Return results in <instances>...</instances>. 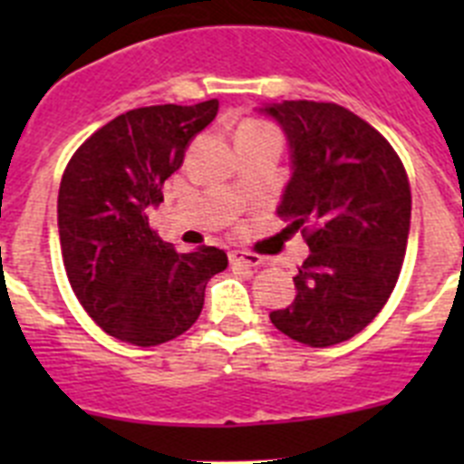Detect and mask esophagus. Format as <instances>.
I'll return each instance as SVG.
<instances>
[{
	"label": "esophagus",
	"mask_w": 464,
	"mask_h": 464,
	"mask_svg": "<svg viewBox=\"0 0 464 464\" xmlns=\"http://www.w3.org/2000/svg\"><path fill=\"white\" fill-rule=\"evenodd\" d=\"M229 262L241 265V267H257V265H262V257L251 251H232L229 253Z\"/></svg>",
	"instance_id": "esophagus-1"
}]
</instances>
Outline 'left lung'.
<instances>
[{
	"label": "left lung",
	"mask_w": 464,
	"mask_h": 464,
	"mask_svg": "<svg viewBox=\"0 0 464 464\" xmlns=\"http://www.w3.org/2000/svg\"><path fill=\"white\" fill-rule=\"evenodd\" d=\"M265 111L293 150L278 216L311 251L295 302L269 318L304 346H334L370 325L395 290L411 220L407 169L388 139L343 106L293 100Z\"/></svg>",
	"instance_id": "left-lung-1"
}]
</instances>
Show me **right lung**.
<instances>
[{"instance_id":"right-lung-1","label":"right lung","mask_w":464,"mask_h":464,"mask_svg":"<svg viewBox=\"0 0 464 464\" xmlns=\"http://www.w3.org/2000/svg\"><path fill=\"white\" fill-rule=\"evenodd\" d=\"M218 102L141 106L113 118L72 155L57 195L60 246L73 295L106 334L158 346L199 318L208 278L227 267L216 246L179 253L160 241L149 208Z\"/></svg>"}]
</instances>
